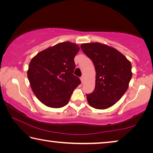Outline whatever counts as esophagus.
Masks as SVG:
<instances>
[{
	"instance_id": "esophagus-1",
	"label": "esophagus",
	"mask_w": 153,
	"mask_h": 153,
	"mask_svg": "<svg viewBox=\"0 0 153 153\" xmlns=\"http://www.w3.org/2000/svg\"><path fill=\"white\" fill-rule=\"evenodd\" d=\"M80 79H81L82 83H84V79H85L84 76H82L81 77H80Z\"/></svg>"
}]
</instances>
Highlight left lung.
Listing matches in <instances>:
<instances>
[{
	"mask_svg": "<svg viewBox=\"0 0 153 153\" xmlns=\"http://www.w3.org/2000/svg\"><path fill=\"white\" fill-rule=\"evenodd\" d=\"M81 48L92 61L96 71L95 88L86 95L88 102L97 109L109 108L128 88L132 77L130 61L117 49L105 44L84 43Z\"/></svg>",
	"mask_w": 153,
	"mask_h": 153,
	"instance_id": "obj_1",
	"label": "left lung"
}]
</instances>
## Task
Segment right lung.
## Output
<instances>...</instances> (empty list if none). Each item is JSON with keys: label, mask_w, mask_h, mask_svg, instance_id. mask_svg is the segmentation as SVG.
I'll return each instance as SVG.
<instances>
[{"label": "right lung", "mask_w": 153, "mask_h": 153, "mask_svg": "<svg viewBox=\"0 0 153 153\" xmlns=\"http://www.w3.org/2000/svg\"><path fill=\"white\" fill-rule=\"evenodd\" d=\"M76 43L63 42L45 49L32 59L27 72L33 94L44 105L61 108L68 103L81 81L73 74Z\"/></svg>", "instance_id": "add662e5"}]
</instances>
